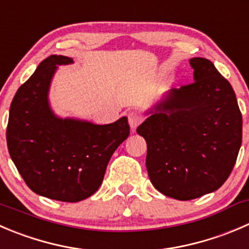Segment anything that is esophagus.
I'll return each mask as SVG.
<instances>
[{
  "instance_id": "1",
  "label": "esophagus",
  "mask_w": 249,
  "mask_h": 249,
  "mask_svg": "<svg viewBox=\"0 0 249 249\" xmlns=\"http://www.w3.org/2000/svg\"><path fill=\"white\" fill-rule=\"evenodd\" d=\"M127 120H129V124L130 126H131V129L135 130L142 122H143V118H142V115L140 114L139 112H136V110H130V112L127 113Z\"/></svg>"
}]
</instances>
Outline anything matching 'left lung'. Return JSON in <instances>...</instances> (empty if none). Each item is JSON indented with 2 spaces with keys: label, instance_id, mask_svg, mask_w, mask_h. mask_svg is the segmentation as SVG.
Wrapping results in <instances>:
<instances>
[{
  "label": "left lung",
  "instance_id": "left-lung-1",
  "mask_svg": "<svg viewBox=\"0 0 249 249\" xmlns=\"http://www.w3.org/2000/svg\"><path fill=\"white\" fill-rule=\"evenodd\" d=\"M194 83L171 90L137 134L147 142L151 182L165 196L190 201L228 180L242 143L235 91L206 58L190 59Z\"/></svg>",
  "mask_w": 249,
  "mask_h": 249
}]
</instances>
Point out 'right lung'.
Listing matches in <instances>:
<instances>
[{"label":"right lung","mask_w":249,"mask_h":249,"mask_svg":"<svg viewBox=\"0 0 249 249\" xmlns=\"http://www.w3.org/2000/svg\"><path fill=\"white\" fill-rule=\"evenodd\" d=\"M71 62L52 54L38 64L12 101L6 137L9 156L31 191L74 203L97 191L130 126L125 117L96 125L53 114L47 100L51 79L57 66Z\"/></svg>","instance_id":"1"}]
</instances>
